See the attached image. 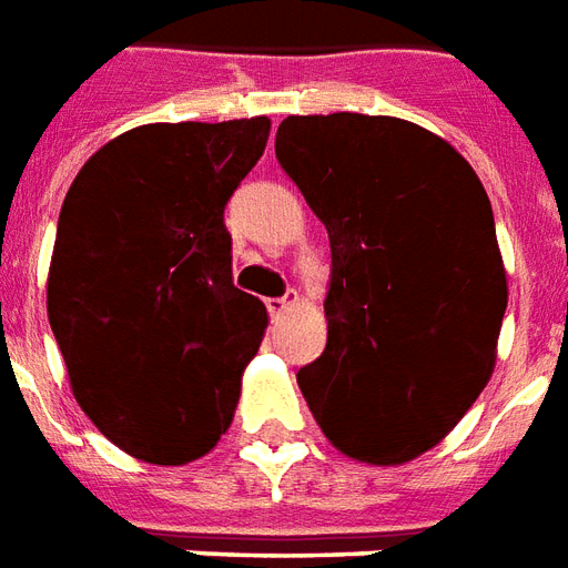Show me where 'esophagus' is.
Returning a JSON list of instances; mask_svg holds the SVG:
<instances>
[{
	"mask_svg": "<svg viewBox=\"0 0 568 568\" xmlns=\"http://www.w3.org/2000/svg\"><path fill=\"white\" fill-rule=\"evenodd\" d=\"M295 304H297V295L292 292V295H285V297H271V301H267V310H271V316H285V313H288Z\"/></svg>",
	"mask_w": 568,
	"mask_h": 568,
	"instance_id": "34e87169",
	"label": "esophagus"
}]
</instances>
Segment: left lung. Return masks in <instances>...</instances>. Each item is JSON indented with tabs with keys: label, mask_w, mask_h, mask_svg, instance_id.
Returning a JSON list of instances; mask_svg holds the SVG:
<instances>
[{
	"label": "left lung",
	"mask_w": 568,
	"mask_h": 568,
	"mask_svg": "<svg viewBox=\"0 0 568 568\" xmlns=\"http://www.w3.org/2000/svg\"><path fill=\"white\" fill-rule=\"evenodd\" d=\"M276 159L331 241L327 346L297 373L306 406L343 455L406 464L455 430L497 364L508 283L485 186L397 116H285Z\"/></svg>",
	"instance_id": "left-lung-1"
}]
</instances>
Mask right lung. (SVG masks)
<instances>
[{
  "mask_svg": "<svg viewBox=\"0 0 568 568\" xmlns=\"http://www.w3.org/2000/svg\"><path fill=\"white\" fill-rule=\"evenodd\" d=\"M267 134V116L138 125L62 201L50 327L74 400L138 460H199L231 427L267 310L231 283L222 213Z\"/></svg>",
  "mask_w": 568,
  "mask_h": 568,
  "instance_id": "add662e5",
  "label": "right lung"
}]
</instances>
